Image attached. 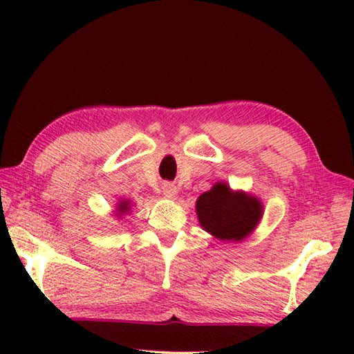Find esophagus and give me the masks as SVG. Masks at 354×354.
<instances>
[{"mask_svg": "<svg viewBox=\"0 0 354 354\" xmlns=\"http://www.w3.org/2000/svg\"><path fill=\"white\" fill-rule=\"evenodd\" d=\"M162 194L165 196H169V198H173V196H176V194H178V187L171 183H164L162 184Z\"/></svg>", "mask_w": 354, "mask_h": 354, "instance_id": "1", "label": "esophagus"}]
</instances>
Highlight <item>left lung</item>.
Instances as JSON below:
<instances>
[{
  "mask_svg": "<svg viewBox=\"0 0 354 354\" xmlns=\"http://www.w3.org/2000/svg\"><path fill=\"white\" fill-rule=\"evenodd\" d=\"M203 230L221 241H242L262 217L261 201L217 183L196 201Z\"/></svg>",
  "mask_w": 354,
  "mask_h": 354,
  "instance_id": "1",
  "label": "left lung"
}]
</instances>
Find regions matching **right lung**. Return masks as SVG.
<instances>
[{
	"label": "right lung",
	"mask_w": 354,
	"mask_h": 354,
	"mask_svg": "<svg viewBox=\"0 0 354 354\" xmlns=\"http://www.w3.org/2000/svg\"><path fill=\"white\" fill-rule=\"evenodd\" d=\"M129 209V203L128 201H123V203H120V206H118V211L120 212H124V211H128Z\"/></svg>",
	"instance_id": "1"
}]
</instances>
